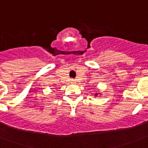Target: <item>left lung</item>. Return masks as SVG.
<instances>
[{
  "instance_id": "left-lung-1",
  "label": "left lung",
  "mask_w": 148,
  "mask_h": 148,
  "mask_svg": "<svg viewBox=\"0 0 148 148\" xmlns=\"http://www.w3.org/2000/svg\"><path fill=\"white\" fill-rule=\"evenodd\" d=\"M95 96H97V94H95Z\"/></svg>"
}]
</instances>
